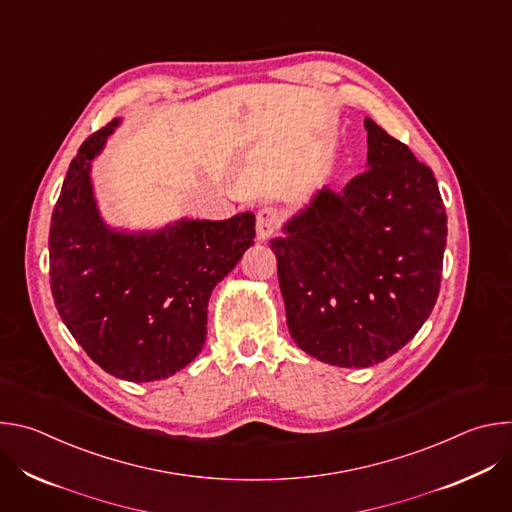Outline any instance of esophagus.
Returning <instances> with one entry per match:
<instances>
[{"instance_id": "34e87169", "label": "esophagus", "mask_w": 512, "mask_h": 512, "mask_svg": "<svg viewBox=\"0 0 512 512\" xmlns=\"http://www.w3.org/2000/svg\"><path fill=\"white\" fill-rule=\"evenodd\" d=\"M279 223H281V214L277 208H273V206L261 208L257 212V237L261 241L269 239L279 229Z\"/></svg>"}]
</instances>
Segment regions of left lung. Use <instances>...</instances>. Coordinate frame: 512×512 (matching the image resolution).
Segmentation results:
<instances>
[{"label":"left lung","mask_w":512,"mask_h":512,"mask_svg":"<svg viewBox=\"0 0 512 512\" xmlns=\"http://www.w3.org/2000/svg\"><path fill=\"white\" fill-rule=\"evenodd\" d=\"M367 168L324 186L269 247L296 344L344 369L401 350L440 294L448 218L429 166L373 119Z\"/></svg>","instance_id":"obj_1"}]
</instances>
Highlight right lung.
Instances as JSON below:
<instances>
[{
	"label": "right lung",
	"instance_id": "right-lung-1",
	"mask_svg": "<svg viewBox=\"0 0 512 512\" xmlns=\"http://www.w3.org/2000/svg\"><path fill=\"white\" fill-rule=\"evenodd\" d=\"M117 123L93 133L70 162L50 221V287L72 338L103 371L150 383L202 350L208 298L255 243V214L111 231L93 198L91 162Z\"/></svg>",
	"mask_w": 512,
	"mask_h": 512
}]
</instances>
